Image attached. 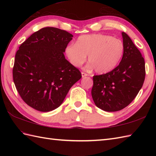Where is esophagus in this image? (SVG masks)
I'll return each instance as SVG.
<instances>
[{
  "instance_id": "1",
  "label": "esophagus",
  "mask_w": 156,
  "mask_h": 156,
  "mask_svg": "<svg viewBox=\"0 0 156 156\" xmlns=\"http://www.w3.org/2000/svg\"><path fill=\"white\" fill-rule=\"evenodd\" d=\"M81 74H82V78H84V77H86V76H88V74H86V73H84V72H82Z\"/></svg>"
}]
</instances>
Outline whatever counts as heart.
<instances>
[{
    "instance_id": "heart-1",
    "label": "heart",
    "mask_w": 156,
    "mask_h": 156,
    "mask_svg": "<svg viewBox=\"0 0 156 156\" xmlns=\"http://www.w3.org/2000/svg\"><path fill=\"white\" fill-rule=\"evenodd\" d=\"M123 43L112 36L94 34L83 35L65 48V54L70 64L79 67L87 60L88 68L98 74L110 72L117 67L123 56Z\"/></svg>"
}]
</instances>
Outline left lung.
Here are the masks:
<instances>
[{
	"label": "left lung",
	"mask_w": 156,
	"mask_h": 156,
	"mask_svg": "<svg viewBox=\"0 0 156 156\" xmlns=\"http://www.w3.org/2000/svg\"><path fill=\"white\" fill-rule=\"evenodd\" d=\"M125 51L117 67L93 76L92 97L97 107L107 112L120 111L137 95L144 84L145 61L127 34L122 32Z\"/></svg>",
	"instance_id": "8db88e82"
}]
</instances>
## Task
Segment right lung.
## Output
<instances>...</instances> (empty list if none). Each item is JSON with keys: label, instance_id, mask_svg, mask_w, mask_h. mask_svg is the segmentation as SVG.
I'll return each instance as SVG.
<instances>
[{"label": "right lung", "instance_id": "add662e5", "mask_svg": "<svg viewBox=\"0 0 156 156\" xmlns=\"http://www.w3.org/2000/svg\"><path fill=\"white\" fill-rule=\"evenodd\" d=\"M72 37L64 30L44 27L26 39L16 51L13 81L23 100L35 110L49 112L59 107L82 78L64 54Z\"/></svg>", "mask_w": 156, "mask_h": 156}]
</instances>
